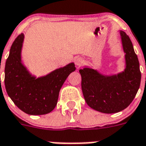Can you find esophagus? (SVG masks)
Here are the masks:
<instances>
[{"mask_svg": "<svg viewBox=\"0 0 146 146\" xmlns=\"http://www.w3.org/2000/svg\"><path fill=\"white\" fill-rule=\"evenodd\" d=\"M74 62H75V65H76L77 67H80V66L82 65V63H83V59H82V58L81 57L76 58Z\"/></svg>", "mask_w": 146, "mask_h": 146, "instance_id": "1", "label": "esophagus"}]
</instances>
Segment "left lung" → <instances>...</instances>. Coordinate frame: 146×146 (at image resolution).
<instances>
[{"label": "left lung", "instance_id": "obj_1", "mask_svg": "<svg viewBox=\"0 0 146 146\" xmlns=\"http://www.w3.org/2000/svg\"><path fill=\"white\" fill-rule=\"evenodd\" d=\"M125 58L123 71L106 74L91 66L79 70L81 89L89 107L104 113H114L126 109L139 88L141 72L138 57L128 35L119 30Z\"/></svg>", "mask_w": 146, "mask_h": 146}]
</instances>
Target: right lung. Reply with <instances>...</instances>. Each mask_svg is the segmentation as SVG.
<instances>
[{
  "instance_id": "add662e5",
  "label": "right lung",
  "mask_w": 146,
  "mask_h": 146,
  "mask_svg": "<svg viewBox=\"0 0 146 146\" xmlns=\"http://www.w3.org/2000/svg\"><path fill=\"white\" fill-rule=\"evenodd\" d=\"M24 34L19 35L11 46L5 64L4 84L14 104L30 115H43L52 111L59 91L68 75L76 68L74 62L37 78L22 62Z\"/></svg>"
}]
</instances>
